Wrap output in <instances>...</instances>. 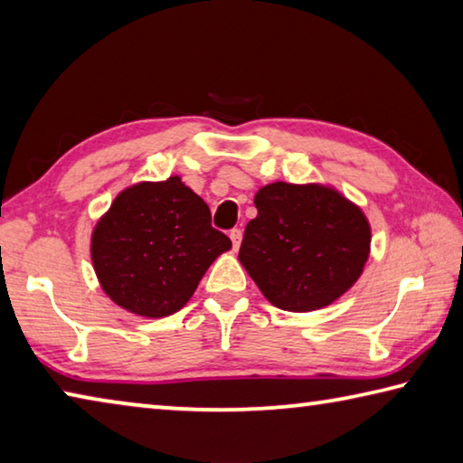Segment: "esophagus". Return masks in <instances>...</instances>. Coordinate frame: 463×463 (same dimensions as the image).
Masks as SVG:
<instances>
[{
  "instance_id": "1",
  "label": "esophagus",
  "mask_w": 463,
  "mask_h": 463,
  "mask_svg": "<svg viewBox=\"0 0 463 463\" xmlns=\"http://www.w3.org/2000/svg\"><path fill=\"white\" fill-rule=\"evenodd\" d=\"M229 237H231V241H232V249L237 250V249L241 247V239H242L241 229H232V231L229 232Z\"/></svg>"
}]
</instances>
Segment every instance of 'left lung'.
Listing matches in <instances>:
<instances>
[{"instance_id": "left-lung-1", "label": "left lung", "mask_w": 463, "mask_h": 463, "mask_svg": "<svg viewBox=\"0 0 463 463\" xmlns=\"http://www.w3.org/2000/svg\"><path fill=\"white\" fill-rule=\"evenodd\" d=\"M255 208L239 260L273 307L318 310L362 276L370 222L333 187L276 182L255 194Z\"/></svg>"}]
</instances>
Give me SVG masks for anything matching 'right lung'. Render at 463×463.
<instances>
[{
	"mask_svg": "<svg viewBox=\"0 0 463 463\" xmlns=\"http://www.w3.org/2000/svg\"><path fill=\"white\" fill-rule=\"evenodd\" d=\"M232 247L208 203L177 175L116 195L91 234L101 289L132 315L163 318L185 307L203 273Z\"/></svg>",
	"mask_w": 463,
	"mask_h": 463,
	"instance_id": "1",
	"label": "right lung"
}]
</instances>
